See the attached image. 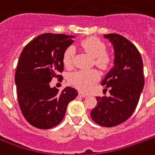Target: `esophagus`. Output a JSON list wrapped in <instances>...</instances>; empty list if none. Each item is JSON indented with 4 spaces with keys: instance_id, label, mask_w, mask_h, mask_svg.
I'll return each instance as SVG.
<instances>
[{
    "instance_id": "1",
    "label": "esophagus",
    "mask_w": 155,
    "mask_h": 155,
    "mask_svg": "<svg viewBox=\"0 0 155 155\" xmlns=\"http://www.w3.org/2000/svg\"><path fill=\"white\" fill-rule=\"evenodd\" d=\"M79 96L81 97H88V95L87 94H85V93H79Z\"/></svg>"
}]
</instances>
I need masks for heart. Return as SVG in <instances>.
Returning a JSON list of instances; mask_svg holds the SVG:
<instances>
[{"mask_svg":"<svg viewBox=\"0 0 155 155\" xmlns=\"http://www.w3.org/2000/svg\"><path fill=\"white\" fill-rule=\"evenodd\" d=\"M80 46L84 51L93 57V63L101 70L108 69L112 63L113 58L110 52L106 51V45L104 41L95 36L87 37L80 41ZM75 49L72 45L67 47L62 55V62L67 68H71L74 65ZM100 74L96 69L80 70L70 75V81L75 88L86 92L99 80Z\"/></svg>","mask_w":155,"mask_h":155,"instance_id":"1","label":"heart"}]
</instances>
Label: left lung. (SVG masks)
Wrapping results in <instances>:
<instances>
[{"label": "left lung", "instance_id": "1", "mask_svg": "<svg viewBox=\"0 0 155 155\" xmlns=\"http://www.w3.org/2000/svg\"><path fill=\"white\" fill-rule=\"evenodd\" d=\"M114 49V67L101 85L110 88V97H97L91 118L103 127H114L125 122L135 110L143 89V62L134 45L119 34H106Z\"/></svg>", "mask_w": 155, "mask_h": 155}]
</instances>
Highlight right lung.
Listing matches in <instances>:
<instances>
[{"label": "right lung", "mask_w": 155, "mask_h": 155, "mask_svg": "<svg viewBox=\"0 0 155 155\" xmlns=\"http://www.w3.org/2000/svg\"><path fill=\"white\" fill-rule=\"evenodd\" d=\"M73 35L44 33L22 49L15 72L18 101L22 115L31 125L49 129L61 122L77 91L66 87L50 88L53 78L62 79V55Z\"/></svg>", "instance_id": "1"}]
</instances>
